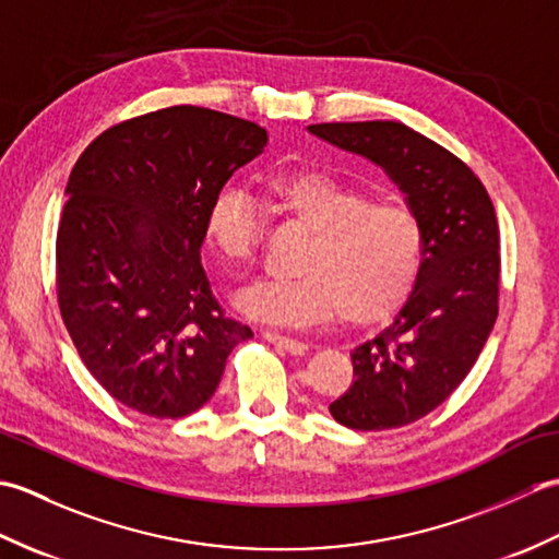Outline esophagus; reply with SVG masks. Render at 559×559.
I'll return each mask as SVG.
<instances>
[{"instance_id": "1", "label": "esophagus", "mask_w": 559, "mask_h": 559, "mask_svg": "<svg viewBox=\"0 0 559 559\" xmlns=\"http://www.w3.org/2000/svg\"><path fill=\"white\" fill-rule=\"evenodd\" d=\"M264 338L273 346H278L281 350H286L290 355H305L307 353V343L298 341V338H288V336H281L276 331H264Z\"/></svg>"}]
</instances>
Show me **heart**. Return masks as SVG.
Listing matches in <instances>:
<instances>
[{
	"mask_svg": "<svg viewBox=\"0 0 559 559\" xmlns=\"http://www.w3.org/2000/svg\"><path fill=\"white\" fill-rule=\"evenodd\" d=\"M261 199L278 216L310 233L295 261L300 273L269 278L240 295V310L278 326L324 324L343 312L350 324H370L406 302L423 261V228L401 201L317 170H286L261 180ZM204 237L225 264L252 261L259 223L242 187L211 199Z\"/></svg>",
	"mask_w": 559,
	"mask_h": 559,
	"instance_id": "1",
	"label": "heart"
}]
</instances>
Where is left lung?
I'll return each instance as SVG.
<instances>
[{"mask_svg": "<svg viewBox=\"0 0 559 559\" xmlns=\"http://www.w3.org/2000/svg\"><path fill=\"white\" fill-rule=\"evenodd\" d=\"M307 132L379 165L423 228V261L408 300L386 329L353 348L355 382L329 411L362 432L415 423L466 379L495 326V206L466 163L401 122H331Z\"/></svg>", "mask_w": 559, "mask_h": 559, "instance_id": "8db88e82", "label": "left lung"}]
</instances>
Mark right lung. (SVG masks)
Here are the masks:
<instances>
[{
	"label": "right lung",
	"instance_id": "right-lung-1",
	"mask_svg": "<svg viewBox=\"0 0 559 559\" xmlns=\"http://www.w3.org/2000/svg\"><path fill=\"white\" fill-rule=\"evenodd\" d=\"M266 129L194 105L110 127L81 153L57 230V300L88 372L151 418L216 391L252 329L223 314L201 266L204 218Z\"/></svg>",
	"mask_w": 559,
	"mask_h": 559
}]
</instances>
